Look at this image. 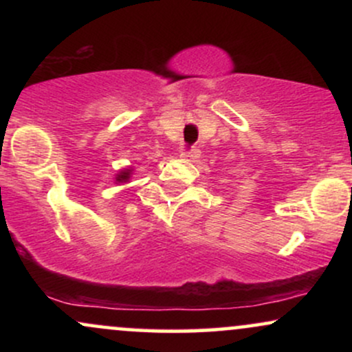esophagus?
Wrapping results in <instances>:
<instances>
[{
	"mask_svg": "<svg viewBox=\"0 0 352 352\" xmlns=\"http://www.w3.org/2000/svg\"><path fill=\"white\" fill-rule=\"evenodd\" d=\"M201 155V152L199 151V148H190V151H185L182 152V157L187 160H192V162H195V160H199Z\"/></svg>",
	"mask_w": 352,
	"mask_h": 352,
	"instance_id": "34e87169",
	"label": "esophagus"
}]
</instances>
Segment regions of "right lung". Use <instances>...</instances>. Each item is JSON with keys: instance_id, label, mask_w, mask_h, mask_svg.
Wrapping results in <instances>:
<instances>
[{"instance_id": "1", "label": "right lung", "mask_w": 352, "mask_h": 352, "mask_svg": "<svg viewBox=\"0 0 352 352\" xmlns=\"http://www.w3.org/2000/svg\"><path fill=\"white\" fill-rule=\"evenodd\" d=\"M132 172H134V167H125L122 170L117 172L116 184H127V182H131Z\"/></svg>"}]
</instances>
